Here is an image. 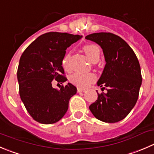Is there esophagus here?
<instances>
[{
  "mask_svg": "<svg viewBox=\"0 0 154 154\" xmlns=\"http://www.w3.org/2000/svg\"><path fill=\"white\" fill-rule=\"evenodd\" d=\"M86 91V89H82V88H77V92H83Z\"/></svg>",
  "mask_w": 154,
  "mask_h": 154,
  "instance_id": "esophagus-1",
  "label": "esophagus"
}]
</instances>
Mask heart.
<instances>
[{
  "instance_id": "b5f03b06",
  "label": "heart",
  "mask_w": 154,
  "mask_h": 154,
  "mask_svg": "<svg viewBox=\"0 0 154 154\" xmlns=\"http://www.w3.org/2000/svg\"><path fill=\"white\" fill-rule=\"evenodd\" d=\"M83 51L88 56L89 60L95 63L98 61L100 58V49L95 44H87L83 47ZM70 59V54H67L62 60V66L68 69V61ZM95 75L93 74H85V73L77 72L71 74L69 77V80L71 83L76 85L80 88H86L89 84L95 80Z\"/></svg>"
}]
</instances>
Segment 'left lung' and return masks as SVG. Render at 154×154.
Segmentation results:
<instances>
[{"label": "left lung", "instance_id": "left-lung-1", "mask_svg": "<svg viewBox=\"0 0 154 154\" xmlns=\"http://www.w3.org/2000/svg\"><path fill=\"white\" fill-rule=\"evenodd\" d=\"M101 47L104 66L97 85L107 93H98V98L89 106L94 117L105 123L123 120L135 105L142 81L141 67L136 55L129 44L112 33L100 32L85 37Z\"/></svg>", "mask_w": 154, "mask_h": 154}]
</instances>
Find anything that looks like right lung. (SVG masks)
<instances>
[{"label": "right lung", "mask_w": 154, "mask_h": 154, "mask_svg": "<svg viewBox=\"0 0 154 154\" xmlns=\"http://www.w3.org/2000/svg\"><path fill=\"white\" fill-rule=\"evenodd\" d=\"M82 36L68 33L48 32L38 37L22 54L17 71L19 95L34 120L52 124L60 120L68 109L77 88L68 83L60 89L52 82L67 80L62 68L66 49Z\"/></svg>", "instance_id": "obj_1"}]
</instances>
